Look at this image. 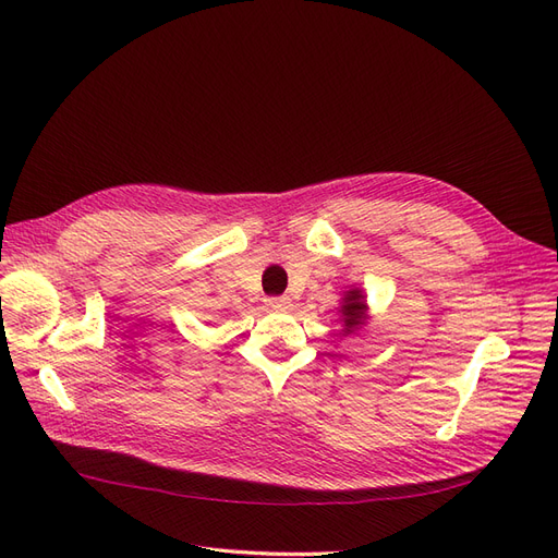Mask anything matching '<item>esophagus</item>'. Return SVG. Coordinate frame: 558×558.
<instances>
[{"instance_id":"34e87169","label":"esophagus","mask_w":558,"mask_h":558,"mask_svg":"<svg viewBox=\"0 0 558 558\" xmlns=\"http://www.w3.org/2000/svg\"><path fill=\"white\" fill-rule=\"evenodd\" d=\"M267 305L272 310H289L291 307V298L289 295H275L267 298Z\"/></svg>"}]
</instances>
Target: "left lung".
Returning <instances> with one entry per match:
<instances>
[{
	"label": "left lung",
	"mask_w": 558,
	"mask_h": 558,
	"mask_svg": "<svg viewBox=\"0 0 558 558\" xmlns=\"http://www.w3.org/2000/svg\"><path fill=\"white\" fill-rule=\"evenodd\" d=\"M363 314H365V300L361 291H349L342 305V318H344V332H353L363 324Z\"/></svg>",
	"instance_id": "8db88e82"
}]
</instances>
